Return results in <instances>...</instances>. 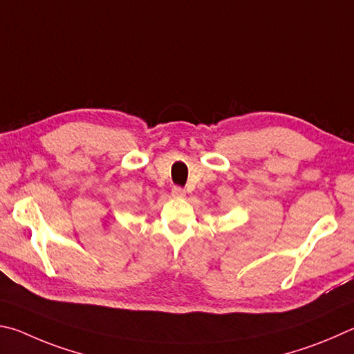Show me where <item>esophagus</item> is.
<instances>
[{
	"instance_id": "esophagus-1",
	"label": "esophagus",
	"mask_w": 354,
	"mask_h": 354,
	"mask_svg": "<svg viewBox=\"0 0 354 354\" xmlns=\"http://www.w3.org/2000/svg\"><path fill=\"white\" fill-rule=\"evenodd\" d=\"M172 196L174 197H178V199H180V197H185V189L182 187H174L172 188Z\"/></svg>"
}]
</instances>
